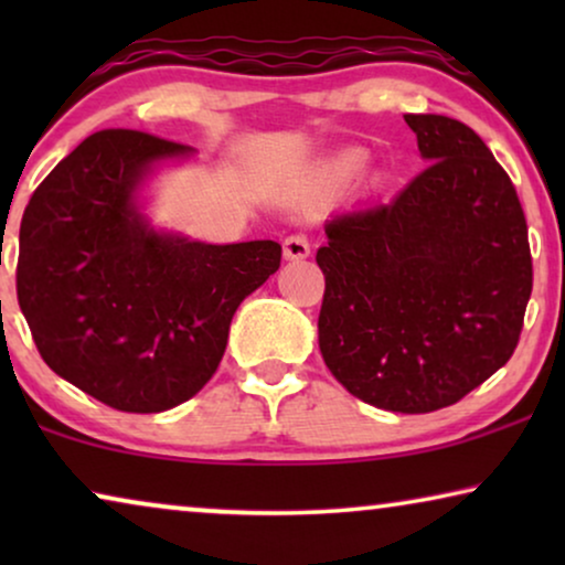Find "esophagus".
I'll list each match as a JSON object with an SVG mask.
<instances>
[{
    "instance_id": "esophagus-1",
    "label": "esophagus",
    "mask_w": 565,
    "mask_h": 565,
    "mask_svg": "<svg viewBox=\"0 0 565 565\" xmlns=\"http://www.w3.org/2000/svg\"><path fill=\"white\" fill-rule=\"evenodd\" d=\"M285 259H306L311 254V244H308L306 234H290L282 244Z\"/></svg>"
}]
</instances>
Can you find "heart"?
Returning <instances> with one entry per match:
<instances>
[{
  "instance_id": "b5f03b06",
  "label": "heart",
  "mask_w": 565,
  "mask_h": 565,
  "mask_svg": "<svg viewBox=\"0 0 565 565\" xmlns=\"http://www.w3.org/2000/svg\"><path fill=\"white\" fill-rule=\"evenodd\" d=\"M365 161H367V157L360 149H350V151L339 153V157L329 161V177L339 182L354 180V177L362 172V167H365Z\"/></svg>"
}]
</instances>
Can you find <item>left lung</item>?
I'll return each instance as SVG.
<instances>
[{
  "label": "left lung",
  "mask_w": 565,
  "mask_h": 565,
  "mask_svg": "<svg viewBox=\"0 0 565 565\" xmlns=\"http://www.w3.org/2000/svg\"><path fill=\"white\" fill-rule=\"evenodd\" d=\"M429 161L391 203L327 221L319 347L370 406L445 408L512 358L532 292L520 198L489 146L445 115H404Z\"/></svg>",
  "instance_id": "obj_1"
}]
</instances>
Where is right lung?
Listing matches in <instances>:
<instances>
[{
	"label": "right lung",
	"instance_id": "add662e5",
	"mask_svg": "<svg viewBox=\"0 0 565 565\" xmlns=\"http://www.w3.org/2000/svg\"><path fill=\"white\" fill-rule=\"evenodd\" d=\"M190 146L138 130L84 138L20 223L18 300L53 373L130 414L180 406L211 381L242 300L277 273V242L203 244L157 231L138 190Z\"/></svg>",
	"mask_w": 565,
	"mask_h": 565
}]
</instances>
